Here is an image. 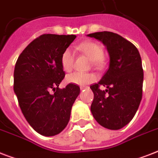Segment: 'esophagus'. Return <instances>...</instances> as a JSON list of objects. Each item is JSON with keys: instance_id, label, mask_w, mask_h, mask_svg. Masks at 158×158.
I'll return each mask as SVG.
<instances>
[{"instance_id": "obj_1", "label": "esophagus", "mask_w": 158, "mask_h": 158, "mask_svg": "<svg viewBox=\"0 0 158 158\" xmlns=\"http://www.w3.org/2000/svg\"><path fill=\"white\" fill-rule=\"evenodd\" d=\"M88 89V87H85V86L80 87V89H81V90H84V89Z\"/></svg>"}]
</instances>
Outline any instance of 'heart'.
<instances>
[{
	"instance_id": "1",
	"label": "heart",
	"mask_w": 158,
	"mask_h": 158,
	"mask_svg": "<svg viewBox=\"0 0 158 158\" xmlns=\"http://www.w3.org/2000/svg\"><path fill=\"white\" fill-rule=\"evenodd\" d=\"M77 49L84 54L90 60L96 69H102L104 66L103 49L102 46L95 42H84L77 46ZM74 53L70 48H67L61 55V66L65 72L71 71L74 68ZM96 79L94 74H83L79 72H74L67 75L66 81L69 84L84 86L93 83Z\"/></svg>"
}]
</instances>
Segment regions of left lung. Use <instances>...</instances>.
Instances as JSON below:
<instances>
[{
  "label": "left lung",
  "mask_w": 158,
  "mask_h": 158,
  "mask_svg": "<svg viewBox=\"0 0 158 158\" xmlns=\"http://www.w3.org/2000/svg\"><path fill=\"white\" fill-rule=\"evenodd\" d=\"M106 48L110 62L101 80L90 89L94 98L91 111L94 119L109 130H120L135 116L142 99L143 70L139 51L117 33L98 32L88 34ZM103 86L105 90L100 87Z\"/></svg>",
  "instance_id": "obj_1"
}]
</instances>
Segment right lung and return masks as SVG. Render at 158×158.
Masks as SVG:
<instances>
[{"label": "right lung", "mask_w": 158, "mask_h": 158, "mask_svg": "<svg viewBox=\"0 0 158 158\" xmlns=\"http://www.w3.org/2000/svg\"><path fill=\"white\" fill-rule=\"evenodd\" d=\"M75 35L43 34L30 43L16 61L14 91L23 115L36 132L54 136L66 127L80 89L59 84L64 78L61 55Z\"/></svg>", "instance_id": "add662e5"}]
</instances>
